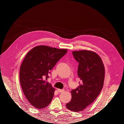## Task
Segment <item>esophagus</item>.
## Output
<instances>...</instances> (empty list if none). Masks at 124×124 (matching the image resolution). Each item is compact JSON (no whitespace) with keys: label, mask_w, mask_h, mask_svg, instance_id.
I'll return each instance as SVG.
<instances>
[{"label":"esophagus","mask_w":124,"mask_h":124,"mask_svg":"<svg viewBox=\"0 0 124 124\" xmlns=\"http://www.w3.org/2000/svg\"><path fill=\"white\" fill-rule=\"evenodd\" d=\"M57 91L59 92V93H62L65 91V90L62 89H57Z\"/></svg>","instance_id":"34e87169"}]
</instances>
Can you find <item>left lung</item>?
Listing matches in <instances>:
<instances>
[{
    "label": "left lung",
    "mask_w": 124,
    "mask_h": 124,
    "mask_svg": "<svg viewBox=\"0 0 124 124\" xmlns=\"http://www.w3.org/2000/svg\"><path fill=\"white\" fill-rule=\"evenodd\" d=\"M72 54L78 62V75L81 82L79 86L71 91L72 98L66 107L78 112L84 110L99 95L103 86L105 70L102 59L94 52L73 51Z\"/></svg>",
    "instance_id": "8db88e82"
}]
</instances>
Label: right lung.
Here are the masks:
<instances>
[{"mask_svg":"<svg viewBox=\"0 0 124 124\" xmlns=\"http://www.w3.org/2000/svg\"><path fill=\"white\" fill-rule=\"evenodd\" d=\"M67 52L46 46L33 47L26 55L20 67V80L28 101L36 108H43L50 103L55 88L46 82L51 70Z\"/></svg>","mask_w":124,"mask_h":124,"instance_id":"obj_1","label":"right lung"}]
</instances>
